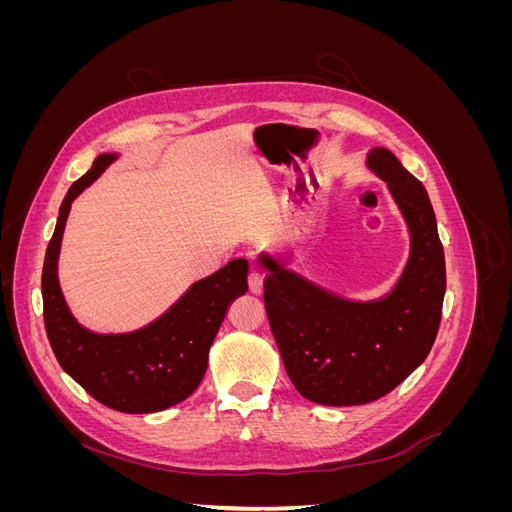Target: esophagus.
<instances>
[{
  "instance_id": "obj_1",
  "label": "esophagus",
  "mask_w": 512,
  "mask_h": 512,
  "mask_svg": "<svg viewBox=\"0 0 512 512\" xmlns=\"http://www.w3.org/2000/svg\"><path fill=\"white\" fill-rule=\"evenodd\" d=\"M262 282H265V275H262L258 269H252L250 275H247V284H250V292L254 294L262 292Z\"/></svg>"
}]
</instances>
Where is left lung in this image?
<instances>
[{"label": "left lung", "mask_w": 512, "mask_h": 512, "mask_svg": "<svg viewBox=\"0 0 512 512\" xmlns=\"http://www.w3.org/2000/svg\"><path fill=\"white\" fill-rule=\"evenodd\" d=\"M367 166L389 183L410 228L408 265L391 294L346 301L260 258L284 367L297 391L322 406H359L391 393L427 359L440 329L446 267L429 196L389 149H371Z\"/></svg>", "instance_id": "left-lung-1"}]
</instances>
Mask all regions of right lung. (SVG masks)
I'll use <instances>...</instances> for the list:
<instances>
[{"label": "right lung", "instance_id": "right-lung-1", "mask_svg": "<svg viewBox=\"0 0 512 512\" xmlns=\"http://www.w3.org/2000/svg\"><path fill=\"white\" fill-rule=\"evenodd\" d=\"M113 160L115 153L98 156L91 170L72 183L59 207L42 267L44 327L61 369L91 397L117 412L149 414L175 406L196 391L228 305L247 290V260H230L196 282L162 318L141 331L98 335L81 327L57 282L59 245L72 200Z\"/></svg>", "mask_w": 512, "mask_h": 512}]
</instances>
